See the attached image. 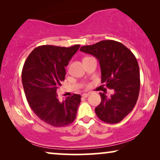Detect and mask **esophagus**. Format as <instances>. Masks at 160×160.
Here are the masks:
<instances>
[{
  "instance_id": "34e87169",
  "label": "esophagus",
  "mask_w": 160,
  "mask_h": 160,
  "mask_svg": "<svg viewBox=\"0 0 160 160\" xmlns=\"http://www.w3.org/2000/svg\"><path fill=\"white\" fill-rule=\"evenodd\" d=\"M89 95V93H84L82 94V97L84 98H87Z\"/></svg>"
}]
</instances>
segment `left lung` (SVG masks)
<instances>
[{
  "instance_id": "obj_1",
  "label": "left lung",
  "mask_w": 160,
  "mask_h": 160,
  "mask_svg": "<svg viewBox=\"0 0 160 160\" xmlns=\"http://www.w3.org/2000/svg\"><path fill=\"white\" fill-rule=\"evenodd\" d=\"M80 50L99 60L101 82L114 93L107 97L100 92L101 102L95 108L98 117L108 124L119 123L132 111L140 91V71L134 54L122 43L101 41Z\"/></svg>"
}]
</instances>
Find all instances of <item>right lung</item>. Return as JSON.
Instances as JSON below:
<instances>
[{"mask_svg": "<svg viewBox=\"0 0 160 160\" xmlns=\"http://www.w3.org/2000/svg\"><path fill=\"white\" fill-rule=\"evenodd\" d=\"M80 45L61 47L43 45L32 50L22 71V82L28 102L37 117L55 128L71 124L76 119L80 95L73 94L59 101L57 89L65 80V67Z\"/></svg>", "mask_w": 160, "mask_h": 160, "instance_id": "obj_1", "label": "right lung"}]
</instances>
